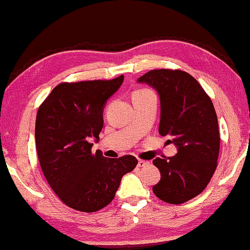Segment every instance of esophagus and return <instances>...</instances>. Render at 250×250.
Segmentation results:
<instances>
[{"mask_svg":"<svg viewBox=\"0 0 250 250\" xmlns=\"http://www.w3.org/2000/svg\"><path fill=\"white\" fill-rule=\"evenodd\" d=\"M148 164H149V162L143 161V159H139V161H138V167H145V166H147Z\"/></svg>","mask_w":250,"mask_h":250,"instance_id":"esophagus-1","label":"esophagus"}]
</instances>
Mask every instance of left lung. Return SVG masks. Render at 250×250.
I'll return each instance as SVG.
<instances>
[{"label":"left lung","instance_id":"obj_1","mask_svg":"<svg viewBox=\"0 0 250 250\" xmlns=\"http://www.w3.org/2000/svg\"><path fill=\"white\" fill-rule=\"evenodd\" d=\"M157 89L161 98L159 135L172 137L173 157L156 158L161 181L152 192L164 202L193 199L213 176L220 150V133L213 103L194 77L180 69H152L138 78Z\"/></svg>","mask_w":250,"mask_h":250}]
</instances>
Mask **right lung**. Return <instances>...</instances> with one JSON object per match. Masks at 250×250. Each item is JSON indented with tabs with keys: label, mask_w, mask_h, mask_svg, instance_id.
<instances>
[{
	"label": "right lung",
	"mask_w": 250,
	"mask_h": 250,
	"mask_svg": "<svg viewBox=\"0 0 250 250\" xmlns=\"http://www.w3.org/2000/svg\"><path fill=\"white\" fill-rule=\"evenodd\" d=\"M124 82L82 81L58 84L40 104L36 148L48 184L62 202L81 212H95L113 200L121 178L137 166L135 156L105 158L92 152L91 139L103 128V107Z\"/></svg>",
	"instance_id": "right-lung-1"
}]
</instances>
